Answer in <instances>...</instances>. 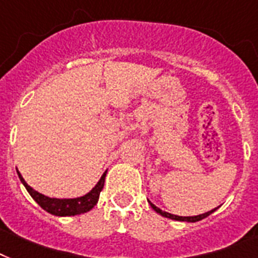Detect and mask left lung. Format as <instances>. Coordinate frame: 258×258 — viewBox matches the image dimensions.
Listing matches in <instances>:
<instances>
[{"instance_id":"left-lung-1","label":"left lung","mask_w":258,"mask_h":258,"mask_svg":"<svg viewBox=\"0 0 258 258\" xmlns=\"http://www.w3.org/2000/svg\"><path fill=\"white\" fill-rule=\"evenodd\" d=\"M149 202V201H148ZM149 205H151V207L153 209V210L156 211V213H159L160 215H163V217H165V218H171V219H175V221H187V222H198V221H201V219L206 218V217H209V215L211 214V213H214L217 209H214V210L211 211H207V213H205V214H201V215H195V217H179V215H173V214H169V213H167V211H163L160 210L159 207H156V206L153 205L152 202H149Z\"/></svg>"}]
</instances>
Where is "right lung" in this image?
<instances>
[{"instance_id":"obj_1","label":"right lung","mask_w":258,"mask_h":258,"mask_svg":"<svg viewBox=\"0 0 258 258\" xmlns=\"http://www.w3.org/2000/svg\"><path fill=\"white\" fill-rule=\"evenodd\" d=\"M106 172L102 175V177L99 179L97 185L89 194L83 195V197L74 198V199H56V198H48L45 195H43V194L35 191L32 187H29L27 184V181L24 180L21 173L17 171L20 180L23 181V184L25 185V188L29 192V195L35 199L36 203L41 209L48 211L49 214L57 215V217H70V215L83 214V213H87V211L91 210L94 206L97 205L98 199H99V194H101L102 188H103V184H105Z\"/></svg>"}]
</instances>
